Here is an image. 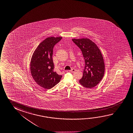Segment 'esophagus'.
I'll use <instances>...</instances> for the list:
<instances>
[{"instance_id":"1","label":"esophagus","mask_w":133,"mask_h":133,"mask_svg":"<svg viewBox=\"0 0 133 133\" xmlns=\"http://www.w3.org/2000/svg\"><path fill=\"white\" fill-rule=\"evenodd\" d=\"M75 71H76V69H72L71 70H69V71L72 72V73H73V72H75Z\"/></svg>"}]
</instances>
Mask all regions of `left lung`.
<instances>
[{
    "instance_id": "left-lung-1",
    "label": "left lung",
    "mask_w": 133,
    "mask_h": 133,
    "mask_svg": "<svg viewBox=\"0 0 133 133\" xmlns=\"http://www.w3.org/2000/svg\"><path fill=\"white\" fill-rule=\"evenodd\" d=\"M72 41L80 49L85 61L83 76L79 83L87 88L94 87L100 83L104 74V63L100 50L88 38L72 39Z\"/></svg>"
}]
</instances>
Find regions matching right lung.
Instances as JSON below:
<instances>
[{
	"mask_svg": "<svg viewBox=\"0 0 133 133\" xmlns=\"http://www.w3.org/2000/svg\"><path fill=\"white\" fill-rule=\"evenodd\" d=\"M62 37H49L42 42L33 54L31 61V72L37 84L50 89L58 83L62 76L54 70L53 50Z\"/></svg>",
	"mask_w": 133,
	"mask_h": 133,
	"instance_id": "add662e5",
	"label": "right lung"
}]
</instances>
